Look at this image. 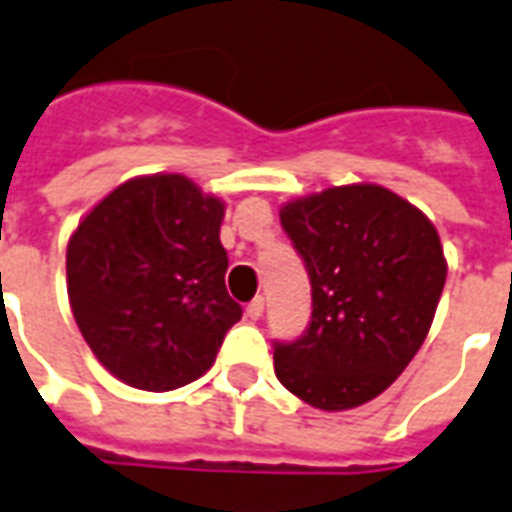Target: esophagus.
<instances>
[{
	"label": "esophagus",
	"mask_w": 512,
	"mask_h": 512,
	"mask_svg": "<svg viewBox=\"0 0 512 512\" xmlns=\"http://www.w3.org/2000/svg\"><path fill=\"white\" fill-rule=\"evenodd\" d=\"M245 315H248L251 321H259L261 315H264V297H256L253 302H248V307H245Z\"/></svg>",
	"instance_id": "esophagus-1"
}]
</instances>
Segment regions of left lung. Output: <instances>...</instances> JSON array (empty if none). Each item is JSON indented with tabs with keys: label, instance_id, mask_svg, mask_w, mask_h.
Here are the masks:
<instances>
[{
	"label": "left lung",
	"instance_id": "8db88e82",
	"mask_svg": "<svg viewBox=\"0 0 512 512\" xmlns=\"http://www.w3.org/2000/svg\"><path fill=\"white\" fill-rule=\"evenodd\" d=\"M280 224L305 261L313 313L302 337L275 343V375L318 410L364 405L429 334L448 272L437 229L372 183L288 202Z\"/></svg>",
	"mask_w": 512,
	"mask_h": 512
}]
</instances>
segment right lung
Masks as SVG:
<instances>
[{
  "label": "right lung",
  "mask_w": 512,
  "mask_h": 512,
  "mask_svg": "<svg viewBox=\"0 0 512 512\" xmlns=\"http://www.w3.org/2000/svg\"><path fill=\"white\" fill-rule=\"evenodd\" d=\"M224 202L183 175L126 180L67 245V294L115 378L172 391L213 367L242 307L226 291Z\"/></svg>",
  "instance_id": "add662e5"
}]
</instances>
